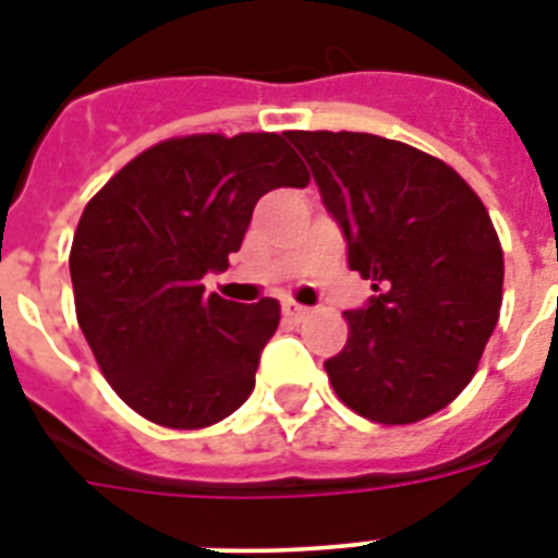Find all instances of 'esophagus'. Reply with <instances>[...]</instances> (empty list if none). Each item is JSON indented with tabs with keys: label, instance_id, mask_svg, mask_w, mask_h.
Instances as JSON below:
<instances>
[{
	"label": "esophagus",
	"instance_id": "1",
	"mask_svg": "<svg viewBox=\"0 0 558 558\" xmlns=\"http://www.w3.org/2000/svg\"><path fill=\"white\" fill-rule=\"evenodd\" d=\"M283 315H287L289 322H304L306 315H310V310L301 304H295V301H287V304H283Z\"/></svg>",
	"mask_w": 558,
	"mask_h": 558
}]
</instances>
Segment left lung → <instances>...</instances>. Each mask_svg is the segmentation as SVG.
<instances>
[{"mask_svg":"<svg viewBox=\"0 0 558 558\" xmlns=\"http://www.w3.org/2000/svg\"><path fill=\"white\" fill-rule=\"evenodd\" d=\"M350 269L376 295L324 362L339 399L373 423L408 425L466 388L501 313L504 252L477 193L428 153L371 133H289Z\"/></svg>","mask_w":558,"mask_h":558,"instance_id":"left-lung-1","label":"left lung"}]
</instances>
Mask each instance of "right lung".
I'll return each instance as SVG.
<instances>
[{
	"label": "right lung",
	"mask_w": 558,
	"mask_h": 558,
	"mask_svg": "<svg viewBox=\"0 0 558 558\" xmlns=\"http://www.w3.org/2000/svg\"><path fill=\"white\" fill-rule=\"evenodd\" d=\"M310 173L278 133L187 135L135 156L83 210L69 254L83 336L118 397L165 428H205L254 390L280 304L205 292L254 205Z\"/></svg>",
	"instance_id": "obj_1"
}]
</instances>
